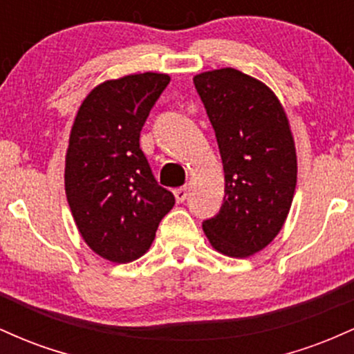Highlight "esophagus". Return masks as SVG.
I'll return each instance as SVG.
<instances>
[{
  "mask_svg": "<svg viewBox=\"0 0 354 354\" xmlns=\"http://www.w3.org/2000/svg\"><path fill=\"white\" fill-rule=\"evenodd\" d=\"M173 193H174V198H176L178 203H183L186 198H188V188H186V186H181V188L174 189Z\"/></svg>",
  "mask_w": 354,
  "mask_h": 354,
  "instance_id": "34e87169",
  "label": "esophagus"
}]
</instances>
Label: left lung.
Masks as SVG:
<instances>
[{
  "label": "left lung",
  "mask_w": 354,
  "mask_h": 354,
  "mask_svg": "<svg viewBox=\"0 0 354 354\" xmlns=\"http://www.w3.org/2000/svg\"><path fill=\"white\" fill-rule=\"evenodd\" d=\"M193 83L225 169L223 206L203 230L219 253L246 258L273 241L290 213L298 171L290 123L274 93L245 73L223 68Z\"/></svg>",
  "instance_id": "left-lung-1"
}]
</instances>
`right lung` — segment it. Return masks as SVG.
Wrapping results in <instances>:
<instances>
[{
    "instance_id": "right-lung-1",
    "label": "right lung",
    "mask_w": 354,
    "mask_h": 354,
    "mask_svg": "<svg viewBox=\"0 0 354 354\" xmlns=\"http://www.w3.org/2000/svg\"><path fill=\"white\" fill-rule=\"evenodd\" d=\"M168 83L160 73L104 81L83 101L71 128L68 203L88 246L113 263L143 256L174 206L140 148L146 118Z\"/></svg>"
}]
</instances>
